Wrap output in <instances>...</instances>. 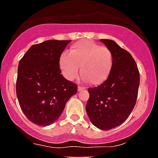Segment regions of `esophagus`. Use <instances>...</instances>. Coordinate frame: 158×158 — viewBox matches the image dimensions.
Here are the masks:
<instances>
[{
	"instance_id": "esophagus-1",
	"label": "esophagus",
	"mask_w": 158,
	"mask_h": 158,
	"mask_svg": "<svg viewBox=\"0 0 158 158\" xmlns=\"http://www.w3.org/2000/svg\"><path fill=\"white\" fill-rule=\"evenodd\" d=\"M85 89L83 87H81V86H78V91H83V90Z\"/></svg>"
}]
</instances>
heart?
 <instances>
[{"label": "heart", "instance_id": "heart-1", "mask_svg": "<svg viewBox=\"0 0 158 158\" xmlns=\"http://www.w3.org/2000/svg\"><path fill=\"white\" fill-rule=\"evenodd\" d=\"M113 58L106 46L90 41L77 42L59 59V67L67 79L73 80L80 73L91 85L98 86L107 80L112 71Z\"/></svg>", "mask_w": 158, "mask_h": 158}]
</instances>
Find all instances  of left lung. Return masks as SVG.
Listing matches in <instances>:
<instances>
[{"label": "left lung", "mask_w": 158, "mask_h": 158, "mask_svg": "<svg viewBox=\"0 0 158 158\" xmlns=\"http://www.w3.org/2000/svg\"><path fill=\"white\" fill-rule=\"evenodd\" d=\"M111 50L113 65L109 76L96 87H89L86 111L90 120L102 130L119 126L136 104L140 73L130 53L110 39H100Z\"/></svg>", "instance_id": "1"}]
</instances>
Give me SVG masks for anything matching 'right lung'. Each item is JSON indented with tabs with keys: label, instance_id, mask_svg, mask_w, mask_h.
Returning a JSON list of instances; mask_svg holds the SVG:
<instances>
[{
	"label": "right lung",
	"instance_id": "add662e5",
	"mask_svg": "<svg viewBox=\"0 0 158 158\" xmlns=\"http://www.w3.org/2000/svg\"><path fill=\"white\" fill-rule=\"evenodd\" d=\"M71 40H47L30 46L20 60L16 92L25 116L37 125L56 121L77 85L61 75L59 59Z\"/></svg>",
	"mask_w": 158,
	"mask_h": 158
}]
</instances>
